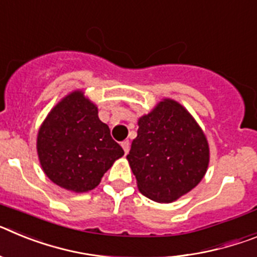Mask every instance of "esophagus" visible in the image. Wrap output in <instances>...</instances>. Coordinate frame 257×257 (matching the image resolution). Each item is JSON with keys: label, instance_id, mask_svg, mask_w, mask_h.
<instances>
[{"label": "esophagus", "instance_id": "esophagus-1", "mask_svg": "<svg viewBox=\"0 0 257 257\" xmlns=\"http://www.w3.org/2000/svg\"><path fill=\"white\" fill-rule=\"evenodd\" d=\"M121 145L124 151V154L128 153V151H130V142H128V140H124V142L121 143Z\"/></svg>", "mask_w": 257, "mask_h": 257}]
</instances>
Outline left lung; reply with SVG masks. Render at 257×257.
<instances>
[{"mask_svg":"<svg viewBox=\"0 0 257 257\" xmlns=\"http://www.w3.org/2000/svg\"><path fill=\"white\" fill-rule=\"evenodd\" d=\"M127 160L140 193L170 203L196 188L210 161L205 134L178 101L163 99L139 118Z\"/></svg>","mask_w":257,"mask_h":257,"instance_id":"obj_1","label":"left lung"}]
</instances>
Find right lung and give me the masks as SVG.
<instances>
[{
    "instance_id": "obj_1",
    "label": "right lung",
    "mask_w": 257,
    "mask_h": 257,
    "mask_svg": "<svg viewBox=\"0 0 257 257\" xmlns=\"http://www.w3.org/2000/svg\"><path fill=\"white\" fill-rule=\"evenodd\" d=\"M37 153L47 178L74 193L92 190L123 149L82 91L61 99L41 124Z\"/></svg>"
}]
</instances>
